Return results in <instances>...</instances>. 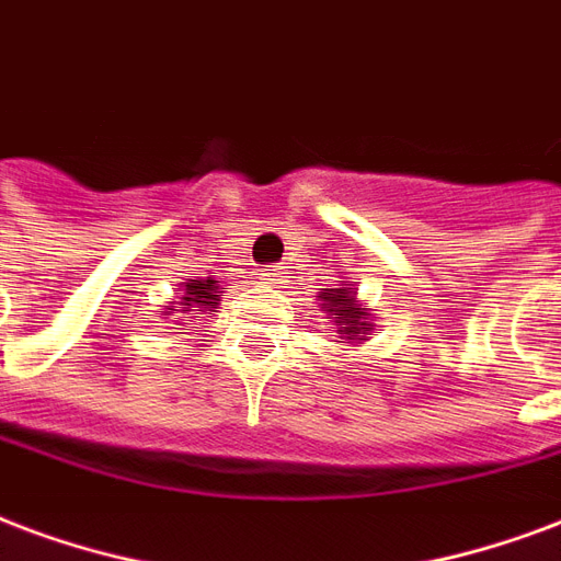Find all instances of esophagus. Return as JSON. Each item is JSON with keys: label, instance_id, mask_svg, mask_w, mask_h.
<instances>
[{"label": "esophagus", "instance_id": "1", "mask_svg": "<svg viewBox=\"0 0 561 561\" xmlns=\"http://www.w3.org/2000/svg\"><path fill=\"white\" fill-rule=\"evenodd\" d=\"M284 277H286L284 265H272V268H265L263 272V284L277 286V284H284Z\"/></svg>", "mask_w": 561, "mask_h": 561}]
</instances>
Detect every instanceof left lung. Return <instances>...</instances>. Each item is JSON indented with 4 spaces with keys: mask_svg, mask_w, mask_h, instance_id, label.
I'll list each match as a JSON object with an SVG mask.
<instances>
[{
    "mask_svg": "<svg viewBox=\"0 0 561 561\" xmlns=\"http://www.w3.org/2000/svg\"><path fill=\"white\" fill-rule=\"evenodd\" d=\"M319 301H322V310H328V319H334V325H340V331H336V334H340V343H343V340H364V334L373 331L369 310H366L364 305H357L348 280L340 284V289H325V293H319Z\"/></svg>",
    "mask_w": 561,
    "mask_h": 561,
    "instance_id": "left-lung-1",
    "label": "left lung"
}]
</instances>
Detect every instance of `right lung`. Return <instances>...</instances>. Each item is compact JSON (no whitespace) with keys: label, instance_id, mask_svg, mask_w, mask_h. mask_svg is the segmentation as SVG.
Returning <instances> with one entry per match:
<instances>
[{"label":"right lung","instance_id":"right-lung-1","mask_svg":"<svg viewBox=\"0 0 561 561\" xmlns=\"http://www.w3.org/2000/svg\"><path fill=\"white\" fill-rule=\"evenodd\" d=\"M218 280H188L185 284V296L180 305L188 310V307H201V310H209V307L218 305ZM171 310H174V301H171V307H165V316H171Z\"/></svg>","mask_w":561,"mask_h":561}]
</instances>
